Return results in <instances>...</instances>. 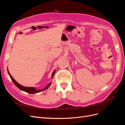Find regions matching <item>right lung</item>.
<instances>
[{"label": "right lung", "instance_id": "add662e5", "mask_svg": "<svg viewBox=\"0 0 125 125\" xmlns=\"http://www.w3.org/2000/svg\"><path fill=\"white\" fill-rule=\"evenodd\" d=\"M7 70H8V74L9 75L11 80L12 81L13 83L16 85V86L17 87V88H18L20 90L26 92H27L30 94H35V93L41 92L42 91H44V90H46V89H47L49 88V87L50 86V85H51V83H52V82H51L50 83H49L46 86H45L44 89H41V90H37L35 88H34V87H25V86H24L23 85L20 84L19 83H18L13 79V78L11 76V75L9 73V71L8 68H7ZM55 73V70L53 71V73H52V78H53V76H54Z\"/></svg>", "mask_w": 125, "mask_h": 125}]
</instances>
